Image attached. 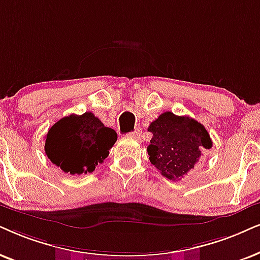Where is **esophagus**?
<instances>
[{"mask_svg":"<svg viewBox=\"0 0 260 260\" xmlns=\"http://www.w3.org/2000/svg\"><path fill=\"white\" fill-rule=\"evenodd\" d=\"M131 134H132L134 138H137V139H143V132H141L140 128H137V129Z\"/></svg>","mask_w":260,"mask_h":260,"instance_id":"obj_1","label":"esophagus"}]
</instances>
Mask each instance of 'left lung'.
Wrapping results in <instances>:
<instances>
[{
	"label": "left lung",
	"instance_id": "1",
	"mask_svg": "<svg viewBox=\"0 0 260 260\" xmlns=\"http://www.w3.org/2000/svg\"><path fill=\"white\" fill-rule=\"evenodd\" d=\"M152 139L147 146L150 162L172 181H179L194 168L212 140L202 123L189 116H177L172 111L160 114L150 123Z\"/></svg>",
	"mask_w": 260,
	"mask_h": 260
}]
</instances>
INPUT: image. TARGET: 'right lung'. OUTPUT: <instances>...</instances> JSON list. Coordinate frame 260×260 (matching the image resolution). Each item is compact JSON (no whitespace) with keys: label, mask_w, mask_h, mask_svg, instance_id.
<instances>
[{"label":"right lung","mask_w":260,"mask_h":260,"mask_svg":"<svg viewBox=\"0 0 260 260\" xmlns=\"http://www.w3.org/2000/svg\"><path fill=\"white\" fill-rule=\"evenodd\" d=\"M117 140L114 129L106 127L92 113L72 114L49 128L45 153L64 173L80 175L92 173L103 163Z\"/></svg>","instance_id":"right-lung-1"}]
</instances>
